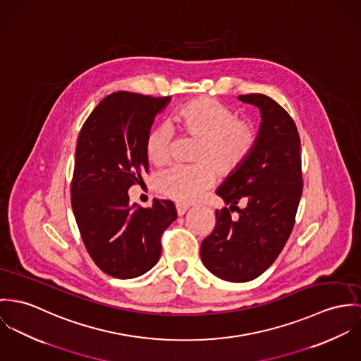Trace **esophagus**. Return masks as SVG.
Returning <instances> with one entry per match:
<instances>
[{
    "label": "esophagus",
    "mask_w": 361,
    "mask_h": 361,
    "mask_svg": "<svg viewBox=\"0 0 361 361\" xmlns=\"http://www.w3.org/2000/svg\"><path fill=\"white\" fill-rule=\"evenodd\" d=\"M176 210H177L178 216H184L187 213V210H188V206H185V204H176Z\"/></svg>",
    "instance_id": "esophagus-1"
}]
</instances>
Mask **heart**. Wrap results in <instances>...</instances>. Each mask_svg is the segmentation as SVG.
Wrapping results in <instances>:
<instances>
[{"mask_svg":"<svg viewBox=\"0 0 361 361\" xmlns=\"http://www.w3.org/2000/svg\"><path fill=\"white\" fill-rule=\"evenodd\" d=\"M180 131L198 140L194 166H173L155 178V190L169 200L192 203L200 200L216 178L231 176L247 161L257 142V130L240 121L227 106L210 99L197 98L181 106L174 115ZM173 135L169 127L159 126L149 131L145 152L149 161L163 166L171 158Z\"/></svg>","mask_w":361,"mask_h":361,"instance_id":"1","label":"heart"}]
</instances>
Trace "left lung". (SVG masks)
Segmentation results:
<instances>
[{"mask_svg":"<svg viewBox=\"0 0 361 361\" xmlns=\"http://www.w3.org/2000/svg\"><path fill=\"white\" fill-rule=\"evenodd\" d=\"M238 99L260 111L257 142L247 161L217 188L230 207L216 210L214 230L200 245L204 267L230 282L253 280L274 263L292 233L303 190L295 121L267 95ZM240 201L245 204L242 209ZM234 208L237 219L231 217Z\"/></svg>","mask_w":361,"mask_h":361,"instance_id":"left-lung-1","label":"left lung"}]
</instances>
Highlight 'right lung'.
Returning <instances> with one entry per match:
<instances>
[{"label":"right lung","mask_w":361,"mask_h":361,"mask_svg":"<svg viewBox=\"0 0 361 361\" xmlns=\"http://www.w3.org/2000/svg\"><path fill=\"white\" fill-rule=\"evenodd\" d=\"M170 97L119 91L84 121L71 185L73 214L94 263L115 279H135L159 260L163 231L177 219L171 200L130 203L128 188L148 171L145 141Z\"/></svg>","instance_id":"obj_1"}]
</instances>
